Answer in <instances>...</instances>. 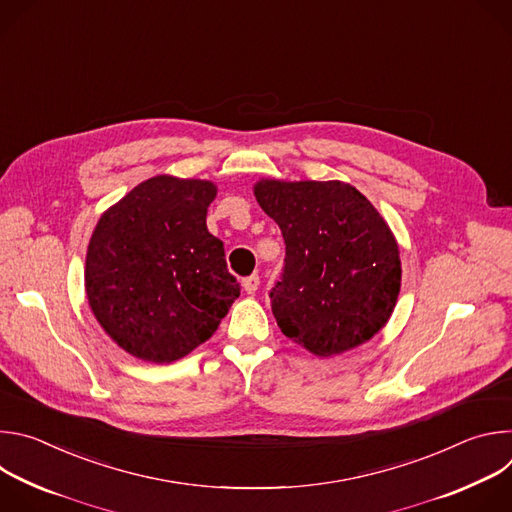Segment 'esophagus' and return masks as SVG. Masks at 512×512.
I'll list each match as a JSON object with an SVG mask.
<instances>
[{"label": "esophagus", "instance_id": "obj_1", "mask_svg": "<svg viewBox=\"0 0 512 512\" xmlns=\"http://www.w3.org/2000/svg\"><path fill=\"white\" fill-rule=\"evenodd\" d=\"M257 287H259V275H249L243 279V289L247 294H255Z\"/></svg>", "mask_w": 512, "mask_h": 512}]
</instances>
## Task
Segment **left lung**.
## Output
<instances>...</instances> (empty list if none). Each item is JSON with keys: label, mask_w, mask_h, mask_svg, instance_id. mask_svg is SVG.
<instances>
[{"label": "left lung", "mask_w": 512, "mask_h": 512, "mask_svg": "<svg viewBox=\"0 0 512 512\" xmlns=\"http://www.w3.org/2000/svg\"><path fill=\"white\" fill-rule=\"evenodd\" d=\"M259 206L285 241L271 310L281 332L328 358L381 332L399 298V245L385 218L354 186L261 178Z\"/></svg>", "instance_id": "left-lung-1"}]
</instances>
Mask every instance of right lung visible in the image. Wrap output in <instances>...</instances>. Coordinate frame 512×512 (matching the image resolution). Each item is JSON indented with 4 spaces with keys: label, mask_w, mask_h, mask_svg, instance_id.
<instances>
[{
    "label": "right lung",
    "mask_w": 512,
    "mask_h": 512,
    "mask_svg": "<svg viewBox=\"0 0 512 512\" xmlns=\"http://www.w3.org/2000/svg\"><path fill=\"white\" fill-rule=\"evenodd\" d=\"M210 180L154 176L109 206L85 263L89 306L131 356L166 364L206 342L241 287L206 229Z\"/></svg>",
    "instance_id": "add662e5"
}]
</instances>
